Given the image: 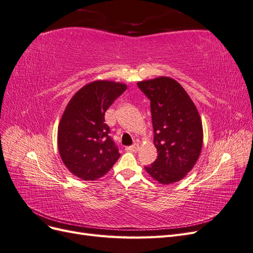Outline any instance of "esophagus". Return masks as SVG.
I'll list each match as a JSON object with an SVG mask.
<instances>
[{
    "label": "esophagus",
    "mask_w": 253,
    "mask_h": 253,
    "mask_svg": "<svg viewBox=\"0 0 253 253\" xmlns=\"http://www.w3.org/2000/svg\"><path fill=\"white\" fill-rule=\"evenodd\" d=\"M138 148H139V145L135 143L133 145H129V147H126V150L128 151V152H137V151H138Z\"/></svg>",
    "instance_id": "1"
}]
</instances>
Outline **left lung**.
Returning a JSON list of instances; mask_svg holds the SVG:
<instances>
[{
    "label": "left lung",
    "instance_id": "left-lung-1",
    "mask_svg": "<svg viewBox=\"0 0 253 253\" xmlns=\"http://www.w3.org/2000/svg\"><path fill=\"white\" fill-rule=\"evenodd\" d=\"M151 101L154 144L158 156L144 167L164 185L180 180L192 170L203 145V126L194 103L180 84L160 77L137 83Z\"/></svg>",
    "mask_w": 253,
    "mask_h": 253
}]
</instances>
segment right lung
I'll use <instances>...</instances> for the list:
<instances>
[{
  "label": "right lung",
  "mask_w": 253,
  "mask_h": 253,
  "mask_svg": "<svg viewBox=\"0 0 253 253\" xmlns=\"http://www.w3.org/2000/svg\"><path fill=\"white\" fill-rule=\"evenodd\" d=\"M126 85L95 81L71 99L58 127V148L62 162L74 175L95 180L110 171L119 158L104 114Z\"/></svg>",
  "instance_id": "1"
}]
</instances>
